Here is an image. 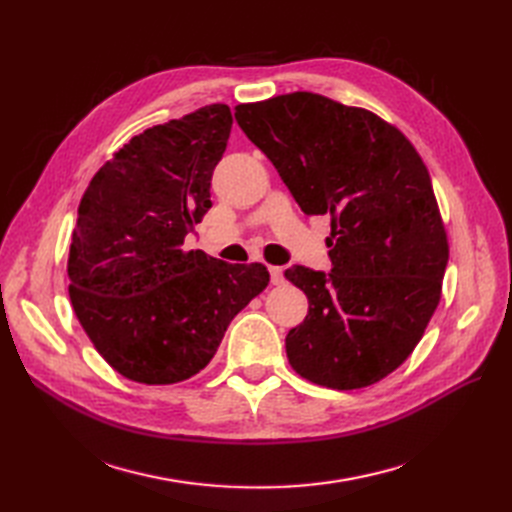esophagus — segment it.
<instances>
[{"instance_id":"esophagus-1","label":"esophagus","mask_w":512,"mask_h":512,"mask_svg":"<svg viewBox=\"0 0 512 512\" xmlns=\"http://www.w3.org/2000/svg\"><path fill=\"white\" fill-rule=\"evenodd\" d=\"M269 275H271V284H282L284 282L282 267H269Z\"/></svg>"}]
</instances>
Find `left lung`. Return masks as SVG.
<instances>
[{
    "label": "left lung",
    "instance_id": "8db88e82",
    "mask_svg": "<svg viewBox=\"0 0 512 512\" xmlns=\"http://www.w3.org/2000/svg\"><path fill=\"white\" fill-rule=\"evenodd\" d=\"M235 119L305 215H331L329 273L292 265L309 309L286 335L292 369L329 389L389 376L436 312L448 243L427 166L365 108L312 91L239 104Z\"/></svg>",
    "mask_w": 512,
    "mask_h": 512
}]
</instances>
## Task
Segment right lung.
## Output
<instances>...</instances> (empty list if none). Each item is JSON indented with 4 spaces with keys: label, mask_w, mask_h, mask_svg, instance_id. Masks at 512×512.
I'll use <instances>...</instances> for the list:
<instances>
[{
    "label": "right lung",
    "mask_w": 512,
    "mask_h": 512,
    "mask_svg": "<svg viewBox=\"0 0 512 512\" xmlns=\"http://www.w3.org/2000/svg\"><path fill=\"white\" fill-rule=\"evenodd\" d=\"M230 128L226 104L153 126L115 151L81 198L70 301L102 359L128 380L173 384L198 374L230 320L269 284L260 262L183 252L211 209V175Z\"/></svg>",
    "instance_id": "right-lung-1"
}]
</instances>
